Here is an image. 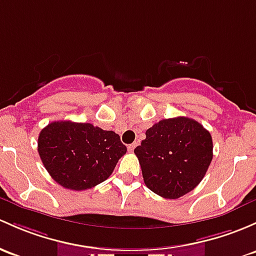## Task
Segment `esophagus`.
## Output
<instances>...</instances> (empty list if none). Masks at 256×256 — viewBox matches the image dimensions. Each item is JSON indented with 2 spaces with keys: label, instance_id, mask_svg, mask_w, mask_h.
<instances>
[{
  "label": "esophagus",
  "instance_id": "esophagus-1",
  "mask_svg": "<svg viewBox=\"0 0 256 256\" xmlns=\"http://www.w3.org/2000/svg\"><path fill=\"white\" fill-rule=\"evenodd\" d=\"M136 146H137L136 142H135V144H128V150H130V152H132V150H135V147H136Z\"/></svg>",
  "mask_w": 256,
  "mask_h": 256
}]
</instances>
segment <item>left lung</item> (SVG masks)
<instances>
[{
  "label": "left lung",
  "instance_id": "left-lung-1",
  "mask_svg": "<svg viewBox=\"0 0 256 256\" xmlns=\"http://www.w3.org/2000/svg\"><path fill=\"white\" fill-rule=\"evenodd\" d=\"M211 134L194 119H164L146 131L135 148L144 184L164 198H178L195 189L214 157Z\"/></svg>",
  "mask_w": 256,
  "mask_h": 256
}]
</instances>
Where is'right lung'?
<instances>
[{
    "mask_svg": "<svg viewBox=\"0 0 256 256\" xmlns=\"http://www.w3.org/2000/svg\"><path fill=\"white\" fill-rule=\"evenodd\" d=\"M38 152L58 184L80 192L112 176L126 146L114 131L92 124L54 121L40 131Z\"/></svg>",
    "mask_w": 256,
    "mask_h": 256,
    "instance_id": "right-lung-1",
    "label": "right lung"
}]
</instances>
